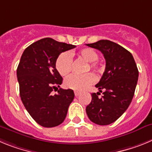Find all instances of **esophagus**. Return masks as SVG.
Segmentation results:
<instances>
[{"instance_id":"obj_1","label":"esophagus","mask_w":152,"mask_h":152,"mask_svg":"<svg viewBox=\"0 0 152 152\" xmlns=\"http://www.w3.org/2000/svg\"><path fill=\"white\" fill-rule=\"evenodd\" d=\"M80 91H75V96H78V95H80Z\"/></svg>"}]
</instances>
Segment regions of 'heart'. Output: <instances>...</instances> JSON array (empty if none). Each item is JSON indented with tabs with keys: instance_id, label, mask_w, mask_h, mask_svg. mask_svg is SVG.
<instances>
[{
	"instance_id": "1",
	"label": "heart",
	"mask_w": 152,
	"mask_h": 152,
	"mask_svg": "<svg viewBox=\"0 0 152 152\" xmlns=\"http://www.w3.org/2000/svg\"><path fill=\"white\" fill-rule=\"evenodd\" d=\"M78 58L88 62L85 71L88 72L90 69L96 74L101 73L103 71V65L98 62L97 59L99 55L96 51L91 48H85L76 53ZM72 60L70 55L67 52H63L57 58L56 61V68L60 75L64 77L69 75L72 71ZM95 77L91 73H88L84 75H71L64 80V87L75 91H82L88 86L94 82Z\"/></svg>"
}]
</instances>
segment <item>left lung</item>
Wrapping results in <instances>:
<instances>
[{"mask_svg":"<svg viewBox=\"0 0 152 152\" xmlns=\"http://www.w3.org/2000/svg\"><path fill=\"white\" fill-rule=\"evenodd\" d=\"M88 46L100 50L106 60L105 72L96 88L104 92L93 93L86 112L91 122L100 126L114 123L131 103L136 88L139 71L132 55L121 45L110 40H100Z\"/></svg>","mask_w":152,"mask_h":152,"instance_id":"1","label":"left lung"}]
</instances>
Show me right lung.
I'll use <instances>...</instances> for the list:
<instances>
[{
	"mask_svg": "<svg viewBox=\"0 0 152 152\" xmlns=\"http://www.w3.org/2000/svg\"><path fill=\"white\" fill-rule=\"evenodd\" d=\"M75 45L44 38L35 42L24 50L17 70L20 95L24 107L40 126L52 128L64 122L75 94L72 89L59 88L62 77L56 68L61 52Z\"/></svg>",
	"mask_w": 152,
	"mask_h": 152,
	"instance_id": "add662e5",
	"label": "right lung"
}]
</instances>
